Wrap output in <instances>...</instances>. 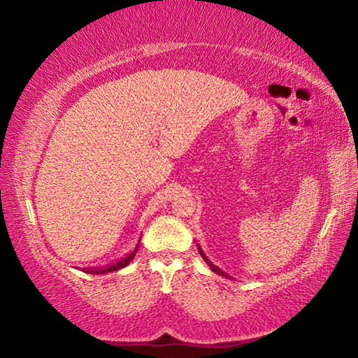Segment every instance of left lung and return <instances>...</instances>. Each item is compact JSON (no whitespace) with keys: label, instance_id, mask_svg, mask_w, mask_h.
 I'll return each instance as SVG.
<instances>
[{"label":"left lung","instance_id":"8db88e82","mask_svg":"<svg viewBox=\"0 0 358 358\" xmlns=\"http://www.w3.org/2000/svg\"><path fill=\"white\" fill-rule=\"evenodd\" d=\"M197 250H199V254H201V256L203 257V260H205V262H207V264L210 265V268H211V270H213V271H215V273H217V275H221V276H226V278H230V276H229L227 273H224V271H222L221 268H217V266H216V265H213V264H211V262H210V260H208V257H207V256H205V254H203V251H202V248H201V246H199V245H197Z\"/></svg>","mask_w":358,"mask_h":358}]
</instances>
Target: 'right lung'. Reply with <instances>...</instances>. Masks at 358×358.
I'll use <instances>...</instances> for the list:
<instances>
[{
	"label": "right lung",
	"mask_w": 358,
	"mask_h": 358,
	"mask_svg": "<svg viewBox=\"0 0 358 358\" xmlns=\"http://www.w3.org/2000/svg\"><path fill=\"white\" fill-rule=\"evenodd\" d=\"M138 243H141V240L137 241V245H136L134 250H132L129 254H126L124 257L118 259L117 262H112V264H108V265H106V266H94V268H85V273H93V275H104V273H110V271H117V270L124 268V266H126V265H129L131 260L136 257L137 250H138Z\"/></svg>",
	"instance_id": "1"
}]
</instances>
